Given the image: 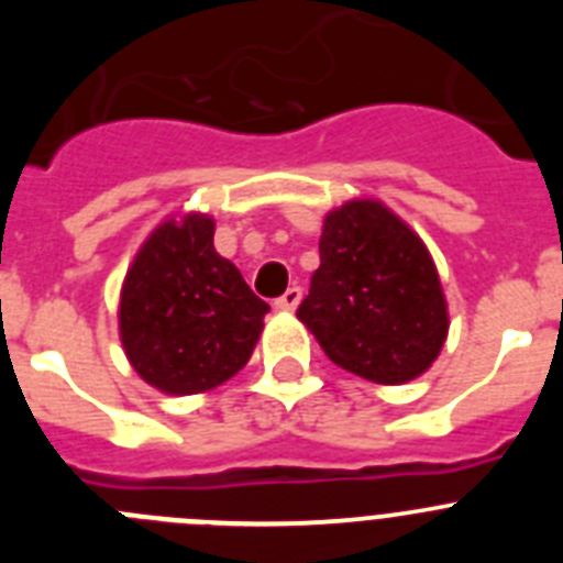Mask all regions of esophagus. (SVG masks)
Segmentation results:
<instances>
[{
  "instance_id": "obj_1",
  "label": "esophagus",
  "mask_w": 563,
  "mask_h": 563,
  "mask_svg": "<svg viewBox=\"0 0 563 563\" xmlns=\"http://www.w3.org/2000/svg\"><path fill=\"white\" fill-rule=\"evenodd\" d=\"M298 301H301V287H287V290L276 298V307L278 310H296Z\"/></svg>"
}]
</instances>
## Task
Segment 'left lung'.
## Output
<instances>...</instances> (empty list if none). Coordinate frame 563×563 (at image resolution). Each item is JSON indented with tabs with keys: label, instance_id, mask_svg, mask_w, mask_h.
<instances>
[{
	"label": "left lung",
	"instance_id": "1",
	"mask_svg": "<svg viewBox=\"0 0 563 563\" xmlns=\"http://www.w3.org/2000/svg\"><path fill=\"white\" fill-rule=\"evenodd\" d=\"M321 265L298 321L341 369L397 386L429 369L449 338V307L422 239L377 200L327 213Z\"/></svg>",
	"mask_w": 563,
	"mask_h": 563
}]
</instances>
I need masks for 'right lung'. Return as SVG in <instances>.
<instances>
[{
    "mask_svg": "<svg viewBox=\"0 0 563 563\" xmlns=\"http://www.w3.org/2000/svg\"><path fill=\"white\" fill-rule=\"evenodd\" d=\"M271 307L213 251V220H166L134 256L121 290V341L134 372L166 395L225 383L251 357Z\"/></svg>",
    "mask_w": 563,
    "mask_h": 563,
    "instance_id": "right-lung-1",
    "label": "right lung"
}]
</instances>
